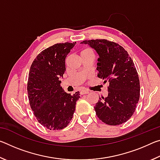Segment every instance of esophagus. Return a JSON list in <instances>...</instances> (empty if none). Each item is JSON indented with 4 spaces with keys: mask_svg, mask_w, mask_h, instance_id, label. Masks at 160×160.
Returning <instances> with one entry per match:
<instances>
[{
    "mask_svg": "<svg viewBox=\"0 0 160 160\" xmlns=\"http://www.w3.org/2000/svg\"><path fill=\"white\" fill-rule=\"evenodd\" d=\"M89 91L88 90H81L80 91V94H88Z\"/></svg>",
    "mask_w": 160,
    "mask_h": 160,
    "instance_id": "1",
    "label": "esophagus"
}]
</instances>
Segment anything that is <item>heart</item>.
Returning <instances> with one entry per match:
<instances>
[{
  "mask_svg": "<svg viewBox=\"0 0 160 160\" xmlns=\"http://www.w3.org/2000/svg\"><path fill=\"white\" fill-rule=\"evenodd\" d=\"M89 51H92L90 49H89V48H86V49H84L82 51H81V54H82L84 53H86V52H89Z\"/></svg>",
  "mask_w": 160,
  "mask_h": 160,
  "instance_id": "b5f03b06",
  "label": "heart"
}]
</instances>
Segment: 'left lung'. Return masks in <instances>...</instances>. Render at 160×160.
Here are the masks:
<instances>
[{"mask_svg":"<svg viewBox=\"0 0 160 160\" xmlns=\"http://www.w3.org/2000/svg\"><path fill=\"white\" fill-rule=\"evenodd\" d=\"M99 54L98 78L109 82L108 96L99 98L94 106L100 120L110 126L126 122L131 117L140 98V80L133 61L118 44L107 39L85 40Z\"/></svg>","mask_w":160,"mask_h":160,"instance_id":"left-lung-1","label":"left lung"}]
</instances>
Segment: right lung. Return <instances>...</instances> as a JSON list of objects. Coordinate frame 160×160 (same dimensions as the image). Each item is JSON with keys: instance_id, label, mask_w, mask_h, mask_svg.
I'll return each instance as SVG.
<instances>
[{"instance_id": "add662e5", "label": "right lung", "mask_w": 160, "mask_h": 160, "mask_svg": "<svg viewBox=\"0 0 160 160\" xmlns=\"http://www.w3.org/2000/svg\"><path fill=\"white\" fill-rule=\"evenodd\" d=\"M76 42L59 43L46 48L32 62L28 81L31 109L39 123L49 130L68 125L80 98V92L68 94L61 87L66 71L65 60Z\"/></svg>"}]
</instances>
